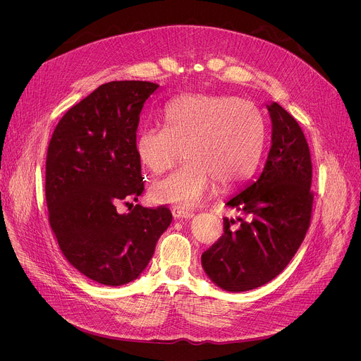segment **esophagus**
<instances>
[{
    "label": "esophagus",
    "mask_w": 361,
    "mask_h": 361,
    "mask_svg": "<svg viewBox=\"0 0 361 361\" xmlns=\"http://www.w3.org/2000/svg\"><path fill=\"white\" fill-rule=\"evenodd\" d=\"M173 216H174V219H191L194 214L191 212H187V210L174 209L173 210Z\"/></svg>",
    "instance_id": "obj_1"
}]
</instances>
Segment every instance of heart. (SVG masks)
<instances>
[{
    "label": "heart",
    "mask_w": 361,
    "mask_h": 361,
    "mask_svg": "<svg viewBox=\"0 0 361 361\" xmlns=\"http://www.w3.org/2000/svg\"><path fill=\"white\" fill-rule=\"evenodd\" d=\"M163 120L164 128H144L135 142L140 163L152 176L171 169L184 149L185 164L149 188V197L159 204L192 209L213 180L238 184L260 159L264 118L250 101L188 94L170 102Z\"/></svg>",
    "instance_id": "obj_1"
}]
</instances>
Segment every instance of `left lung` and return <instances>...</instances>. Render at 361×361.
<instances>
[{"instance_id":"8db88e82","label":"left lung","mask_w":361,"mask_h":361,"mask_svg":"<svg viewBox=\"0 0 361 361\" xmlns=\"http://www.w3.org/2000/svg\"><path fill=\"white\" fill-rule=\"evenodd\" d=\"M271 147L260 176L227 205L245 219L224 217V234L201 255V266L220 288L240 293L277 277L310 227L312 157L298 123L277 102L267 104Z\"/></svg>"}]
</instances>
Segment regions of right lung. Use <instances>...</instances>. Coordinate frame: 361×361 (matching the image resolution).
I'll use <instances>...</instances> for the list:
<instances>
[{
	"label": "right lung",
	"mask_w": 361,
	"mask_h": 361,
	"mask_svg": "<svg viewBox=\"0 0 361 361\" xmlns=\"http://www.w3.org/2000/svg\"><path fill=\"white\" fill-rule=\"evenodd\" d=\"M159 87L148 81L99 85L64 114L48 145L49 226L70 264L99 284L138 279L173 220L163 205L117 210L144 190L137 128L144 102Z\"/></svg>",
	"instance_id": "add662e5"
}]
</instances>
